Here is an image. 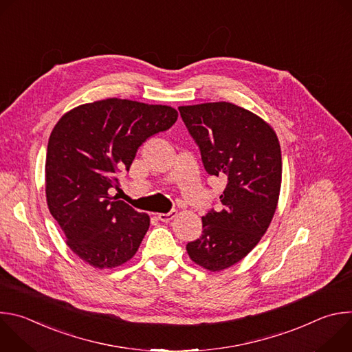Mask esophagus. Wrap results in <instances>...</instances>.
<instances>
[{
    "label": "esophagus",
    "instance_id": "obj_1",
    "mask_svg": "<svg viewBox=\"0 0 352 352\" xmlns=\"http://www.w3.org/2000/svg\"><path fill=\"white\" fill-rule=\"evenodd\" d=\"M175 216H177V212L173 210V212H170V213H159V214H157V219H159L160 221H163V223H168V221H171Z\"/></svg>",
    "mask_w": 352,
    "mask_h": 352
}]
</instances>
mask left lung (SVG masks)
<instances>
[{"label": "left lung", "instance_id": "left-lung-1", "mask_svg": "<svg viewBox=\"0 0 352 352\" xmlns=\"http://www.w3.org/2000/svg\"><path fill=\"white\" fill-rule=\"evenodd\" d=\"M208 174L226 178L223 209L202 217V236L188 255L209 272L242 261L267 231L281 188V147L265 120L228 102L178 107Z\"/></svg>", "mask_w": 352, "mask_h": 352}]
</instances>
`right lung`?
Returning a JSON list of instances; mask_svg holds the SVG:
<instances>
[{
  "label": "right lung",
  "mask_w": 352,
  "mask_h": 352,
  "mask_svg": "<svg viewBox=\"0 0 352 352\" xmlns=\"http://www.w3.org/2000/svg\"><path fill=\"white\" fill-rule=\"evenodd\" d=\"M178 118L175 109L106 98L65 113L52 131L45 156L48 210L67 245L94 269L131 261L150 217L117 200L116 174L129 170L138 147Z\"/></svg>",
  "instance_id": "add662e5"
}]
</instances>
